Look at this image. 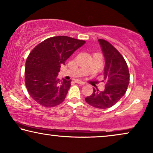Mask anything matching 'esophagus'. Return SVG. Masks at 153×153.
Listing matches in <instances>:
<instances>
[{
	"label": "esophagus",
	"mask_w": 153,
	"mask_h": 153,
	"mask_svg": "<svg viewBox=\"0 0 153 153\" xmlns=\"http://www.w3.org/2000/svg\"><path fill=\"white\" fill-rule=\"evenodd\" d=\"M75 82L76 83H78V84H80V85H85V82H83V81L80 80H75Z\"/></svg>",
	"instance_id": "obj_1"
}]
</instances>
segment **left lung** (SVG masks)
<instances>
[{"label":"left lung","instance_id":"left-lung-1","mask_svg":"<svg viewBox=\"0 0 153 153\" xmlns=\"http://www.w3.org/2000/svg\"><path fill=\"white\" fill-rule=\"evenodd\" d=\"M98 41L105 58V89L99 91L94 88L92 94L85 98V101L91 106L105 109L115 105L125 95L129 83V72L120 53L106 40Z\"/></svg>","mask_w":153,"mask_h":153}]
</instances>
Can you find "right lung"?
<instances>
[{
  "label": "right lung",
  "instance_id": "obj_1",
  "mask_svg": "<svg viewBox=\"0 0 153 153\" xmlns=\"http://www.w3.org/2000/svg\"><path fill=\"white\" fill-rule=\"evenodd\" d=\"M85 43L68 36L52 37L38 44L26 62L25 82L33 99L45 107H54L64 101L71 80L57 78L61 65Z\"/></svg>",
  "mask_w": 153,
  "mask_h": 153
}]
</instances>
